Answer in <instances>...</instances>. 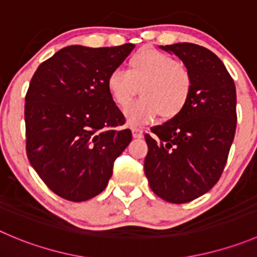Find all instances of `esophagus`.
Instances as JSON below:
<instances>
[{
	"mask_svg": "<svg viewBox=\"0 0 257 257\" xmlns=\"http://www.w3.org/2000/svg\"><path fill=\"white\" fill-rule=\"evenodd\" d=\"M132 133H133L134 138H142L143 137V131L137 126H132Z\"/></svg>",
	"mask_w": 257,
	"mask_h": 257,
	"instance_id": "esophagus-1",
	"label": "esophagus"
}]
</instances>
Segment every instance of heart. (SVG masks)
Returning <instances> with one entry per match:
<instances>
[{
	"instance_id": "b5f03b06",
	"label": "heart",
	"mask_w": 257,
	"mask_h": 257,
	"mask_svg": "<svg viewBox=\"0 0 257 257\" xmlns=\"http://www.w3.org/2000/svg\"><path fill=\"white\" fill-rule=\"evenodd\" d=\"M192 74L183 62L154 49L136 52L123 70L111 71L106 88L114 103L126 108L136 95L142 98L129 106L125 116L131 123L143 124L176 118L183 111L191 98Z\"/></svg>"
}]
</instances>
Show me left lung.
I'll use <instances>...</instances> for the list:
<instances>
[{
	"instance_id": "8db88e82",
	"label": "left lung",
	"mask_w": 257,
	"mask_h": 257,
	"mask_svg": "<svg viewBox=\"0 0 257 257\" xmlns=\"http://www.w3.org/2000/svg\"><path fill=\"white\" fill-rule=\"evenodd\" d=\"M159 47L183 61L193 85L183 111L146 134L144 173L158 197L186 203L205 195L222 174L236 132V86L206 47L189 42Z\"/></svg>"
}]
</instances>
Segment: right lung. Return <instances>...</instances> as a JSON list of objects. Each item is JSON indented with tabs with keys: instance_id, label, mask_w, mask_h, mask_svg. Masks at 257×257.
Wrapping results in <instances>:
<instances>
[{
	"instance_id": "obj_1",
	"label": "right lung",
	"mask_w": 257,
	"mask_h": 257,
	"mask_svg": "<svg viewBox=\"0 0 257 257\" xmlns=\"http://www.w3.org/2000/svg\"><path fill=\"white\" fill-rule=\"evenodd\" d=\"M136 45L59 50L37 68L25 98L26 154L54 193L73 202L105 189L132 141L106 80Z\"/></svg>"
}]
</instances>
